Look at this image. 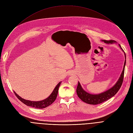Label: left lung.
I'll return each instance as SVG.
<instances>
[{"instance_id":"1","label":"left lung","mask_w":133,"mask_h":133,"mask_svg":"<svg viewBox=\"0 0 133 133\" xmlns=\"http://www.w3.org/2000/svg\"><path fill=\"white\" fill-rule=\"evenodd\" d=\"M102 41H103L104 43L107 44H111L115 43L116 41L114 40H102ZM121 49V50L123 51L122 50V47H121L120 45H118ZM125 59H126V57H125V54L124 52ZM125 63H126V60H125L123 71L121 74V75L120 76L119 79L117 80L115 84L111 87V88L109 89L108 90H106V91L102 92L100 94H90L82 88L81 87L80 82H78V85L77 86V88H76V93L79 98L83 102H85L88 104H97L101 103H102L104 101L108 100V99H110L111 97L114 96L116 93L118 91V90L120 89L124 77V67L125 65Z\"/></svg>"}]
</instances>
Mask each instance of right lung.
<instances>
[{"mask_svg":"<svg viewBox=\"0 0 133 133\" xmlns=\"http://www.w3.org/2000/svg\"><path fill=\"white\" fill-rule=\"evenodd\" d=\"M61 81L58 83V84L54 88L53 91L52 92V93L51 94L50 96H49L48 97H47L46 99L41 101H32L30 100H27L24 99H23L22 97H21L15 91H14V93H15V95L18 97V99L20 101H22L23 103L26 104V105L33 107L34 108H38V109L45 108L48 107V106H50V104L53 103V102L55 100L58 93V90H59V88L61 84Z\"/></svg>","mask_w":133,"mask_h":133,"instance_id":"obj_1","label":"right lung"}]
</instances>
